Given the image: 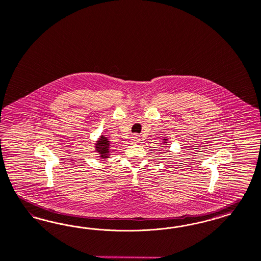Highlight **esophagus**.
<instances>
[{
	"instance_id": "esophagus-1",
	"label": "esophagus",
	"mask_w": 261,
	"mask_h": 261,
	"mask_svg": "<svg viewBox=\"0 0 261 261\" xmlns=\"http://www.w3.org/2000/svg\"><path fill=\"white\" fill-rule=\"evenodd\" d=\"M132 141H133L134 143H137V142L139 141V135L132 136Z\"/></svg>"
}]
</instances>
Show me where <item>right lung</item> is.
<instances>
[{
    "mask_svg": "<svg viewBox=\"0 0 261 261\" xmlns=\"http://www.w3.org/2000/svg\"><path fill=\"white\" fill-rule=\"evenodd\" d=\"M110 143L108 140L105 137H101L98 143L96 144V150L100 154L101 158H106L107 157V153L109 152V148H110Z\"/></svg>",
    "mask_w": 261,
    "mask_h": 261,
    "instance_id": "1",
    "label": "right lung"
}]
</instances>
